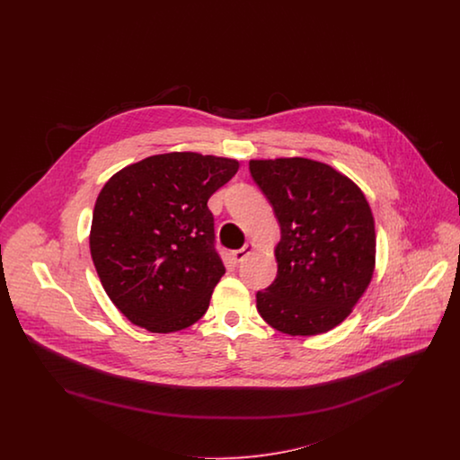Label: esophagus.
I'll use <instances>...</instances> for the list:
<instances>
[{
    "label": "esophagus",
    "instance_id": "34e87169",
    "mask_svg": "<svg viewBox=\"0 0 460 460\" xmlns=\"http://www.w3.org/2000/svg\"><path fill=\"white\" fill-rule=\"evenodd\" d=\"M252 250H253V244H252V243H246L243 248L233 252V259H234L236 262H241V261H243V259H244Z\"/></svg>",
    "mask_w": 460,
    "mask_h": 460
}]
</instances>
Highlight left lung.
Listing matches in <instances>:
<instances>
[{
	"mask_svg": "<svg viewBox=\"0 0 460 460\" xmlns=\"http://www.w3.org/2000/svg\"><path fill=\"white\" fill-rule=\"evenodd\" d=\"M250 174L281 227L278 276L257 291V310L291 336L326 332L347 319L371 283V207L349 177L315 160H250Z\"/></svg>",
	"mask_w": 460,
	"mask_h": 460,
	"instance_id": "8db88e82",
	"label": "left lung"
}]
</instances>
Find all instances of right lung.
Masks as SVG:
<instances>
[{"instance_id":"right-lung-1","label":"right lung","mask_w":460,"mask_h":460,"mask_svg":"<svg viewBox=\"0 0 460 460\" xmlns=\"http://www.w3.org/2000/svg\"><path fill=\"white\" fill-rule=\"evenodd\" d=\"M238 167L212 155H155L103 186L91 257L110 300L132 324L172 332L207 312L226 272L207 203Z\"/></svg>"}]
</instances>
